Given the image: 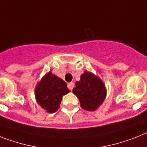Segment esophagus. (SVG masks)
<instances>
[{
    "label": "esophagus",
    "instance_id": "esophagus-1",
    "mask_svg": "<svg viewBox=\"0 0 147 147\" xmlns=\"http://www.w3.org/2000/svg\"><path fill=\"white\" fill-rule=\"evenodd\" d=\"M67 87H68V88H69V89L70 90H72V89H73L74 83H73V82H69V84H67Z\"/></svg>",
    "mask_w": 147,
    "mask_h": 147
}]
</instances>
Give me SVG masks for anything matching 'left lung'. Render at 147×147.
Instances as JSON below:
<instances>
[{
	"mask_svg": "<svg viewBox=\"0 0 147 147\" xmlns=\"http://www.w3.org/2000/svg\"><path fill=\"white\" fill-rule=\"evenodd\" d=\"M72 92L80 101L82 109L95 111L100 107L107 96V88L102 80L90 71H85L76 82Z\"/></svg>",
	"mask_w": 147,
	"mask_h": 147,
	"instance_id": "obj_1",
	"label": "left lung"
}]
</instances>
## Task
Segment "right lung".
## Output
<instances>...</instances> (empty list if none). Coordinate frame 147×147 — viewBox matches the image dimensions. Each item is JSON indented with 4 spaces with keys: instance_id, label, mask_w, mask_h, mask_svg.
<instances>
[{
    "instance_id": "add662e5",
    "label": "right lung",
    "mask_w": 147,
    "mask_h": 147,
    "mask_svg": "<svg viewBox=\"0 0 147 147\" xmlns=\"http://www.w3.org/2000/svg\"><path fill=\"white\" fill-rule=\"evenodd\" d=\"M70 90L62 78L50 71L43 76L34 88L37 102L47 113H53L60 107L63 95Z\"/></svg>"
}]
</instances>
